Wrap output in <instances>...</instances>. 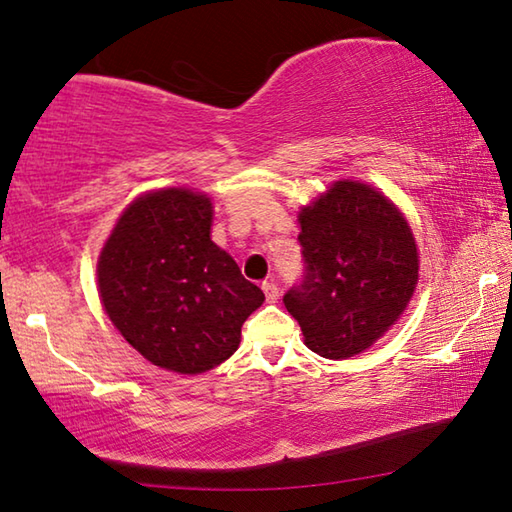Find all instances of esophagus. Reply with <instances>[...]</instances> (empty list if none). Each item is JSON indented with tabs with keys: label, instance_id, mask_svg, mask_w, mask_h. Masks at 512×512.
<instances>
[{
	"label": "esophagus",
	"instance_id": "esophagus-1",
	"mask_svg": "<svg viewBox=\"0 0 512 512\" xmlns=\"http://www.w3.org/2000/svg\"><path fill=\"white\" fill-rule=\"evenodd\" d=\"M264 289V296H266V302H275L277 296H280V287H277L275 282H264L262 284Z\"/></svg>",
	"mask_w": 512,
	"mask_h": 512
}]
</instances>
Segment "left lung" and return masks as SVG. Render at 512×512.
I'll return each mask as SVG.
<instances>
[{"label":"left lung","instance_id":"1","mask_svg":"<svg viewBox=\"0 0 512 512\" xmlns=\"http://www.w3.org/2000/svg\"><path fill=\"white\" fill-rule=\"evenodd\" d=\"M302 280L284 293L311 352L348 359L391 327L418 284L409 223L384 194L339 180L302 207Z\"/></svg>","mask_w":512,"mask_h":512}]
</instances>
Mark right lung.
I'll return each mask as SVG.
<instances>
[{"instance_id":"obj_1","label":"right lung","mask_w":512,"mask_h":512,"mask_svg":"<svg viewBox=\"0 0 512 512\" xmlns=\"http://www.w3.org/2000/svg\"><path fill=\"white\" fill-rule=\"evenodd\" d=\"M212 203L160 189L126 207L101 250L103 309L153 366L198 375L237 352L241 325L264 302L257 284L210 239Z\"/></svg>"}]
</instances>
